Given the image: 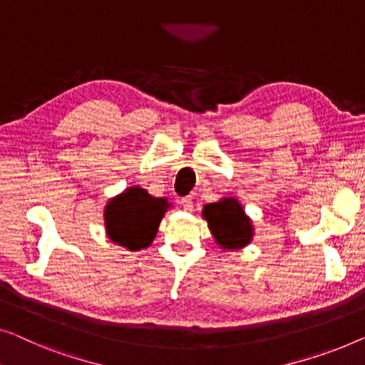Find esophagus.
<instances>
[{
  "instance_id": "obj_1",
  "label": "esophagus",
  "mask_w": 365,
  "mask_h": 365,
  "mask_svg": "<svg viewBox=\"0 0 365 365\" xmlns=\"http://www.w3.org/2000/svg\"><path fill=\"white\" fill-rule=\"evenodd\" d=\"M180 205H182V208L185 210V211H193V198L192 197H185V198H182L180 200Z\"/></svg>"
}]
</instances>
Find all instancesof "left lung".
Returning a JSON list of instances; mask_svg holds the SVG:
<instances>
[{
  "label": "left lung",
  "instance_id": "obj_1",
  "mask_svg": "<svg viewBox=\"0 0 365 365\" xmlns=\"http://www.w3.org/2000/svg\"><path fill=\"white\" fill-rule=\"evenodd\" d=\"M203 217L222 249H241L252 239L251 220L236 198H222L203 208Z\"/></svg>",
  "mask_w": 365,
  "mask_h": 365
}]
</instances>
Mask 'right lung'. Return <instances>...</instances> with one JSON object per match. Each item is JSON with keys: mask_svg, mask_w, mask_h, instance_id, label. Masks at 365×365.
Returning a JSON list of instances; mask_svg holds the SVG:
<instances>
[{"mask_svg": "<svg viewBox=\"0 0 365 365\" xmlns=\"http://www.w3.org/2000/svg\"><path fill=\"white\" fill-rule=\"evenodd\" d=\"M165 198H155L144 188L130 187L108 201L105 226L108 237L129 251L150 246L168 208Z\"/></svg>", "mask_w": 365, "mask_h": 365, "instance_id": "1", "label": "right lung"}]
</instances>
